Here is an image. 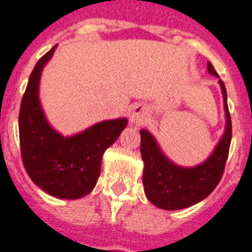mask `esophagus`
I'll use <instances>...</instances> for the list:
<instances>
[{"label": "esophagus", "instance_id": "1", "mask_svg": "<svg viewBox=\"0 0 252 252\" xmlns=\"http://www.w3.org/2000/svg\"><path fill=\"white\" fill-rule=\"evenodd\" d=\"M147 113L142 106H135L130 113V122L135 126H142L147 122Z\"/></svg>", "mask_w": 252, "mask_h": 252}]
</instances>
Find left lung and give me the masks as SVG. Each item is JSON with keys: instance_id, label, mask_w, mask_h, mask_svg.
I'll use <instances>...</instances> for the list:
<instances>
[{"instance_id": "left-lung-1", "label": "left lung", "mask_w": 252, "mask_h": 252, "mask_svg": "<svg viewBox=\"0 0 252 252\" xmlns=\"http://www.w3.org/2000/svg\"><path fill=\"white\" fill-rule=\"evenodd\" d=\"M208 71L218 76L212 63ZM226 111V130L209 158L195 167H180L171 162L159 150L148 130L141 129V155L144 162L143 187L148 200L166 211L183 209L207 198L222 179L232 138L231 115L227 105V91L220 80Z\"/></svg>"}]
</instances>
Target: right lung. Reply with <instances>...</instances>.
<instances>
[{"instance_id":"obj_1","label":"right lung","mask_w":252,"mask_h":252,"mask_svg":"<svg viewBox=\"0 0 252 252\" xmlns=\"http://www.w3.org/2000/svg\"><path fill=\"white\" fill-rule=\"evenodd\" d=\"M56 47L36 62L21 100V158L30 179L47 194L78 199L95 188L102 155L117 141L128 120H105L72 137H63L49 126L39 101V81Z\"/></svg>"}]
</instances>
